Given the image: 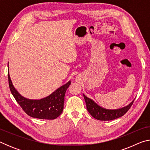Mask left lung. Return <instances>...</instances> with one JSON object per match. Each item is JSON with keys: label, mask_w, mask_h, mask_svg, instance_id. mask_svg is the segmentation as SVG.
<instances>
[{"label": "left lung", "mask_w": 150, "mask_h": 150, "mask_svg": "<svg viewBox=\"0 0 150 150\" xmlns=\"http://www.w3.org/2000/svg\"><path fill=\"white\" fill-rule=\"evenodd\" d=\"M83 96H84L86 103L87 109L90 115L96 120L104 121L115 120V119L122 116L130 109L134 101V100H133L128 105L120 108L106 109L97 105L95 101L88 98L84 94H83Z\"/></svg>", "instance_id": "8db88e82"}]
</instances>
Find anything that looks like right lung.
Instances as JSON below:
<instances>
[{
    "label": "right lung",
    "instance_id": "obj_1",
    "mask_svg": "<svg viewBox=\"0 0 150 150\" xmlns=\"http://www.w3.org/2000/svg\"><path fill=\"white\" fill-rule=\"evenodd\" d=\"M8 73L9 87L12 95L28 115L35 118L54 120L62 113L65 94L71 85L70 81L46 97L38 100L29 99L24 97L18 92L12 84L9 72Z\"/></svg>",
    "mask_w": 150,
    "mask_h": 150
}]
</instances>
